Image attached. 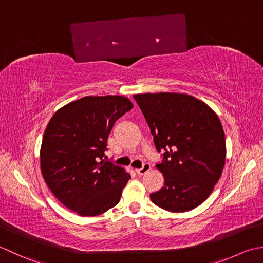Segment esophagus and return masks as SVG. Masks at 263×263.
I'll return each instance as SVG.
<instances>
[{"label": "esophagus", "mask_w": 263, "mask_h": 263, "mask_svg": "<svg viewBox=\"0 0 263 263\" xmlns=\"http://www.w3.org/2000/svg\"><path fill=\"white\" fill-rule=\"evenodd\" d=\"M149 169H151V164L145 162V163H143L142 168H137V169H136V173H137L138 175H144V174H146L147 171H149Z\"/></svg>", "instance_id": "obj_1"}]
</instances>
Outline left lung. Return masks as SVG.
I'll use <instances>...</instances> for the list:
<instances>
[{
	"instance_id": "left-lung-1",
	"label": "left lung",
	"mask_w": 263,
	"mask_h": 263,
	"mask_svg": "<svg viewBox=\"0 0 263 263\" xmlns=\"http://www.w3.org/2000/svg\"><path fill=\"white\" fill-rule=\"evenodd\" d=\"M153 135L155 147L164 151L157 164L164 186L149 194L152 202L170 212L199 206L214 189L226 160L221 122L210 106L180 93L136 94Z\"/></svg>"
}]
</instances>
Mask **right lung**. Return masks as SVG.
Masks as SVG:
<instances>
[{
	"instance_id": "right-lung-1",
	"label": "right lung",
	"mask_w": 263,
	"mask_h": 263,
	"mask_svg": "<svg viewBox=\"0 0 263 263\" xmlns=\"http://www.w3.org/2000/svg\"><path fill=\"white\" fill-rule=\"evenodd\" d=\"M132 108L125 96H85L59 109L46 127L43 178L53 195L79 216H98L117 205L130 179L104 152L115 122Z\"/></svg>"
}]
</instances>
